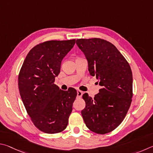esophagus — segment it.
<instances>
[{
	"instance_id": "obj_1",
	"label": "esophagus",
	"mask_w": 153,
	"mask_h": 153,
	"mask_svg": "<svg viewBox=\"0 0 153 153\" xmlns=\"http://www.w3.org/2000/svg\"><path fill=\"white\" fill-rule=\"evenodd\" d=\"M82 95V92L81 91H77V97H81Z\"/></svg>"
}]
</instances>
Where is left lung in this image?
Wrapping results in <instances>:
<instances>
[{
    "label": "left lung",
    "mask_w": 153,
    "mask_h": 153,
    "mask_svg": "<svg viewBox=\"0 0 153 153\" xmlns=\"http://www.w3.org/2000/svg\"><path fill=\"white\" fill-rule=\"evenodd\" d=\"M76 43L85 56L88 70L101 87L94 98L85 93L81 111L87 127L104 134L124 120L132 97V73L125 58L111 43L100 38L79 39Z\"/></svg>",
    "instance_id": "left-lung-1"
}]
</instances>
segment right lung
Here are the masks:
<instances>
[{
	"instance_id": "right-lung-1",
	"label": "right lung",
	"mask_w": 153,
	"mask_h": 153,
	"mask_svg": "<svg viewBox=\"0 0 153 153\" xmlns=\"http://www.w3.org/2000/svg\"><path fill=\"white\" fill-rule=\"evenodd\" d=\"M76 40L45 42L29 51L19 74V89L31 121L39 130L56 134L66 128L77 93L59 89L55 77Z\"/></svg>"
}]
</instances>
